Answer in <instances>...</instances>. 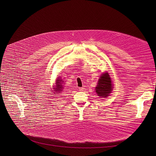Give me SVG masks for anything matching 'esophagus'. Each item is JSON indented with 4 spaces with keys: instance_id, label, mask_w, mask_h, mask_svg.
Masks as SVG:
<instances>
[{
    "instance_id": "esophagus-1",
    "label": "esophagus",
    "mask_w": 156,
    "mask_h": 156,
    "mask_svg": "<svg viewBox=\"0 0 156 156\" xmlns=\"http://www.w3.org/2000/svg\"><path fill=\"white\" fill-rule=\"evenodd\" d=\"M83 90H84V88H83V87L79 88V90H80V91H83Z\"/></svg>"
}]
</instances>
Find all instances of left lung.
<instances>
[{"instance_id":"left-lung-1","label":"left lung","mask_w":156,"mask_h":156,"mask_svg":"<svg viewBox=\"0 0 156 156\" xmlns=\"http://www.w3.org/2000/svg\"><path fill=\"white\" fill-rule=\"evenodd\" d=\"M95 91L98 95L102 97H106L111 92V80L108 73L102 74L100 77L97 86L95 88Z\"/></svg>"}]
</instances>
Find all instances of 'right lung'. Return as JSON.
<instances>
[{"instance_id":"obj_1","label":"right lung","mask_w":156,"mask_h":156,"mask_svg":"<svg viewBox=\"0 0 156 156\" xmlns=\"http://www.w3.org/2000/svg\"><path fill=\"white\" fill-rule=\"evenodd\" d=\"M59 79V78H58ZM61 80H57L56 81V87L54 88L55 92H61L62 91V83H61ZM57 93V92H56Z\"/></svg>"}]
</instances>
